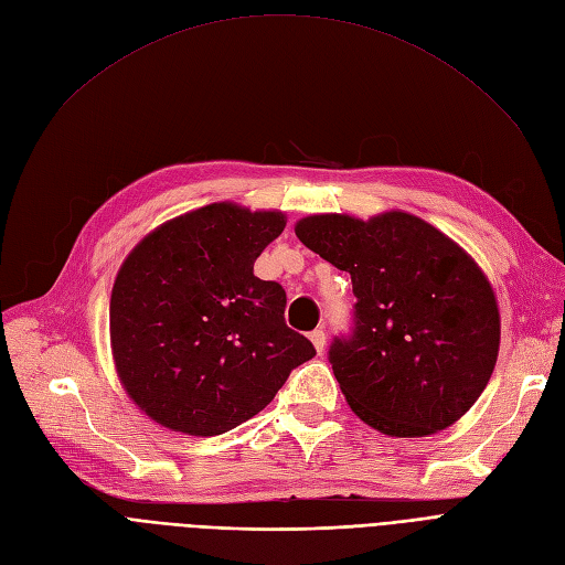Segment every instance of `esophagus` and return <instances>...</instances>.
I'll list each match as a JSON object with an SVG mask.
<instances>
[{
	"label": "esophagus",
	"mask_w": 565,
	"mask_h": 565,
	"mask_svg": "<svg viewBox=\"0 0 565 565\" xmlns=\"http://www.w3.org/2000/svg\"><path fill=\"white\" fill-rule=\"evenodd\" d=\"M310 341H312L315 350L322 352V350H324V345H327V333H324V329H315V331H310Z\"/></svg>",
	"instance_id": "esophagus-1"
}]
</instances>
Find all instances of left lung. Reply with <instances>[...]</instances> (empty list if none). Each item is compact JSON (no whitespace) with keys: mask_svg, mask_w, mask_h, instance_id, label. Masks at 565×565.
Returning <instances> with one entry per match:
<instances>
[{"mask_svg":"<svg viewBox=\"0 0 565 565\" xmlns=\"http://www.w3.org/2000/svg\"><path fill=\"white\" fill-rule=\"evenodd\" d=\"M299 241L348 270L352 329L329 348L350 408L396 438L436 434L480 398L501 318L478 264L431 224L392 211L369 222L310 215Z\"/></svg>","mask_w":565,"mask_h":565,"instance_id":"1","label":"left lung"}]
</instances>
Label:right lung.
I'll use <instances>...</instances> for the list:
<instances>
[{"label":"right lung","mask_w":565,"mask_h":565,"mask_svg":"<svg viewBox=\"0 0 565 565\" xmlns=\"http://www.w3.org/2000/svg\"><path fill=\"white\" fill-rule=\"evenodd\" d=\"M282 230V213L211 204L162 224L125 259L110 295V345L127 394L150 419L190 436L227 434L315 356L285 324L282 285L253 274Z\"/></svg>","instance_id":"add662e5"}]
</instances>
